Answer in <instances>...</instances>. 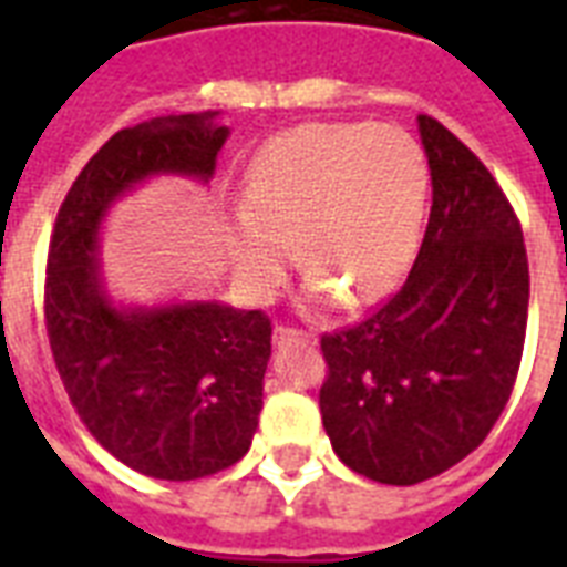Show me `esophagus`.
Masks as SVG:
<instances>
[{
    "label": "esophagus",
    "instance_id": "1",
    "mask_svg": "<svg viewBox=\"0 0 567 567\" xmlns=\"http://www.w3.org/2000/svg\"><path fill=\"white\" fill-rule=\"evenodd\" d=\"M293 341H302V344H315V336H311V332H302V329H293V327H276L274 329V344L276 347L293 344Z\"/></svg>",
    "mask_w": 567,
    "mask_h": 567
}]
</instances>
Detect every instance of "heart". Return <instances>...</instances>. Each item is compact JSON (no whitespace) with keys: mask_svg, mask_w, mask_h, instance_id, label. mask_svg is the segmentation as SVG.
<instances>
[{"mask_svg":"<svg viewBox=\"0 0 567 567\" xmlns=\"http://www.w3.org/2000/svg\"><path fill=\"white\" fill-rule=\"evenodd\" d=\"M430 164L400 126L315 120L267 141L244 173V208L229 226L231 261L252 291H267L291 256L311 297L347 306L385 297L417 252Z\"/></svg>","mask_w":567,"mask_h":567,"instance_id":"obj_1","label":"heart"}]
</instances>
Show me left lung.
Listing matches in <instances>:
<instances>
[{"label": "left lung", "mask_w": 567, "mask_h": 567, "mask_svg": "<svg viewBox=\"0 0 567 567\" xmlns=\"http://www.w3.org/2000/svg\"><path fill=\"white\" fill-rule=\"evenodd\" d=\"M432 208L412 274L371 318L320 338L332 450L373 483L414 485L483 444L518 377L529 267L520 223L485 164L417 117Z\"/></svg>", "instance_id": "1"}]
</instances>
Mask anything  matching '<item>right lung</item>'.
Instances as JSON below:
<instances>
[{
    "label": "right lung",
    "mask_w": 567,
    "mask_h": 567,
    "mask_svg": "<svg viewBox=\"0 0 567 567\" xmlns=\"http://www.w3.org/2000/svg\"><path fill=\"white\" fill-rule=\"evenodd\" d=\"M229 126L217 111L120 128L84 164L58 212L47 258V332L70 403L123 465L188 483L235 465L252 444L270 320L220 300H111L100 231L111 205L153 176H214Z\"/></svg>",
    "instance_id": "add662e5"
}]
</instances>
